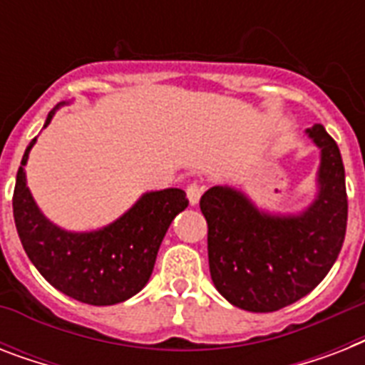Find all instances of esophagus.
Listing matches in <instances>:
<instances>
[{"mask_svg": "<svg viewBox=\"0 0 365 365\" xmlns=\"http://www.w3.org/2000/svg\"><path fill=\"white\" fill-rule=\"evenodd\" d=\"M185 191H187L189 202H191V205H197V202L200 200V195H202V191H205V185L199 182H191Z\"/></svg>", "mask_w": 365, "mask_h": 365, "instance_id": "obj_1", "label": "esophagus"}]
</instances>
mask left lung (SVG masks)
Here are the masks:
<instances>
[{
  "label": "left lung",
  "instance_id": "8db88e82",
  "mask_svg": "<svg viewBox=\"0 0 365 365\" xmlns=\"http://www.w3.org/2000/svg\"><path fill=\"white\" fill-rule=\"evenodd\" d=\"M307 132L322 149V163L318 197L301 216L263 214L231 187L200 197L214 286L244 311H278L311 294L345 242L349 199L339 148L322 125Z\"/></svg>",
  "mask_w": 365,
  "mask_h": 365
}]
</instances>
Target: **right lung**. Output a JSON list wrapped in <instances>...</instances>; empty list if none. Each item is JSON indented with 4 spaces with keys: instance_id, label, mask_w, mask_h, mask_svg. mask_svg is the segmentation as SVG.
<instances>
[{
    "instance_id": "add662e5",
    "label": "right lung",
    "mask_w": 365,
    "mask_h": 365,
    "mask_svg": "<svg viewBox=\"0 0 365 365\" xmlns=\"http://www.w3.org/2000/svg\"><path fill=\"white\" fill-rule=\"evenodd\" d=\"M54 111L47 115L45 126ZM16 172L13 214L20 242L43 278L62 294L88 305H115L136 295L153 272L159 246L172 220L189 200L182 189L145 193L121 220L93 233H68L43 216L26 187L24 166Z\"/></svg>"
}]
</instances>
